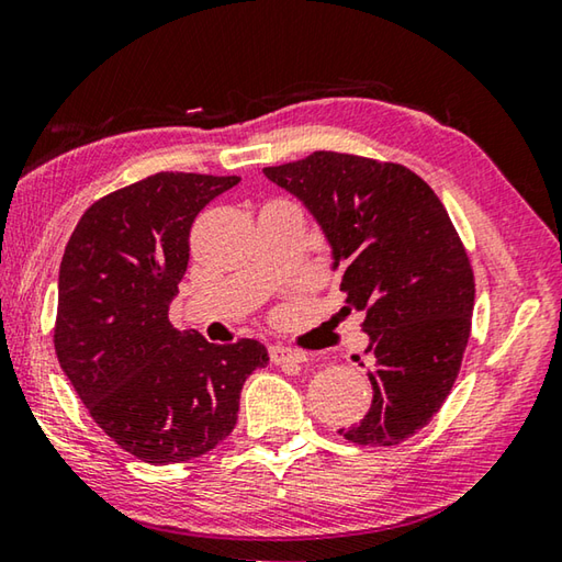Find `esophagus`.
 <instances>
[{
  "instance_id": "esophagus-1",
  "label": "esophagus",
  "mask_w": 562,
  "mask_h": 562,
  "mask_svg": "<svg viewBox=\"0 0 562 562\" xmlns=\"http://www.w3.org/2000/svg\"><path fill=\"white\" fill-rule=\"evenodd\" d=\"M270 361L278 366H300L307 361V356L294 349H288V346H270Z\"/></svg>"
}]
</instances>
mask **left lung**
Wrapping results in <instances>:
<instances>
[{"instance_id":"8db88e82","label":"left lung","mask_w":562,"mask_h":562,"mask_svg":"<svg viewBox=\"0 0 562 562\" xmlns=\"http://www.w3.org/2000/svg\"><path fill=\"white\" fill-rule=\"evenodd\" d=\"M262 171L322 226L344 312L366 314L373 403L339 432L356 445L403 442L447 401L472 331L474 272L442 201L403 165L341 151Z\"/></svg>"}]
</instances>
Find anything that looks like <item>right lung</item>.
I'll return each instance as SVG.
<instances>
[{
  "label": "right lung",
  "instance_id": "right-lung-1",
  "mask_svg": "<svg viewBox=\"0 0 562 562\" xmlns=\"http://www.w3.org/2000/svg\"><path fill=\"white\" fill-rule=\"evenodd\" d=\"M238 181L159 171L112 191L80 216L60 260V369L112 442L142 462H187L226 440L243 383L270 361L255 339L209 344L169 322L191 223Z\"/></svg>",
  "mask_w": 562,
  "mask_h": 562
}]
</instances>
